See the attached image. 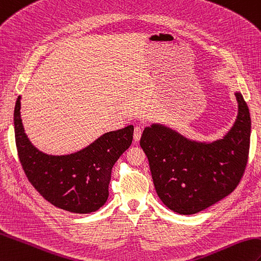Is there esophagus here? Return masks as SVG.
Instances as JSON below:
<instances>
[{
    "label": "esophagus",
    "mask_w": 261,
    "mask_h": 261,
    "mask_svg": "<svg viewBox=\"0 0 261 261\" xmlns=\"http://www.w3.org/2000/svg\"><path fill=\"white\" fill-rule=\"evenodd\" d=\"M141 135H142V129L140 128V126H136L135 132H133V139H135V141L140 140Z\"/></svg>",
    "instance_id": "34e87169"
}]
</instances>
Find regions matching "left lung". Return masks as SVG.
<instances>
[{
	"label": "left lung",
	"instance_id": "left-lung-1",
	"mask_svg": "<svg viewBox=\"0 0 261 261\" xmlns=\"http://www.w3.org/2000/svg\"><path fill=\"white\" fill-rule=\"evenodd\" d=\"M234 95L237 119L218 140H191L158 123L144 128L140 145L155 191L174 213L198 214L230 195L240 182L249 154L251 120L244 96Z\"/></svg>",
	"mask_w": 261,
	"mask_h": 261
}]
</instances>
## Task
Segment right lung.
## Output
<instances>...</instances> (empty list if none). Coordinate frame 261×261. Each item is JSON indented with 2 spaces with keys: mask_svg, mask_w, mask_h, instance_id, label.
Wrapping results in <instances>:
<instances>
[{
  "mask_svg": "<svg viewBox=\"0 0 261 261\" xmlns=\"http://www.w3.org/2000/svg\"><path fill=\"white\" fill-rule=\"evenodd\" d=\"M21 96L14 108L15 143L30 182L56 207L74 214L100 209L109 197L114 163L132 143L133 125L102 135L74 153L52 155L35 148L24 132Z\"/></svg>",
  "mask_w": 261,
  "mask_h": 261,
  "instance_id": "right-lung-1",
  "label": "right lung"
}]
</instances>
